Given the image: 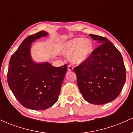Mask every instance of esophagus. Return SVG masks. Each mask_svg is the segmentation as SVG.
<instances>
[{"label":"esophagus","instance_id":"obj_1","mask_svg":"<svg viewBox=\"0 0 133 133\" xmlns=\"http://www.w3.org/2000/svg\"><path fill=\"white\" fill-rule=\"evenodd\" d=\"M68 71H72L73 69V67L71 65H68Z\"/></svg>","mask_w":133,"mask_h":133}]
</instances>
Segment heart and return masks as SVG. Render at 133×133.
Instances as JSON below:
<instances>
[{
	"label": "heart",
	"instance_id": "obj_1",
	"mask_svg": "<svg viewBox=\"0 0 133 133\" xmlns=\"http://www.w3.org/2000/svg\"><path fill=\"white\" fill-rule=\"evenodd\" d=\"M93 45L89 39L77 37L62 44L61 51L65 55H71V60L80 64L89 58L92 51Z\"/></svg>",
	"mask_w": 133,
	"mask_h": 133
}]
</instances>
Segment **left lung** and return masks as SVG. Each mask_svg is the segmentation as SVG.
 <instances>
[{
	"label": "left lung",
	"mask_w": 133,
	"mask_h": 133,
	"mask_svg": "<svg viewBox=\"0 0 133 133\" xmlns=\"http://www.w3.org/2000/svg\"><path fill=\"white\" fill-rule=\"evenodd\" d=\"M101 45L87 60L74 68L82 97L93 104L117 98L126 81V68L120 52L107 38L89 34Z\"/></svg>",
	"instance_id": "obj_1"
}]
</instances>
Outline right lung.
I'll use <instances>...</instances> for the list:
<instances>
[{
	"mask_svg": "<svg viewBox=\"0 0 133 133\" xmlns=\"http://www.w3.org/2000/svg\"><path fill=\"white\" fill-rule=\"evenodd\" d=\"M47 34L42 30L25 38L9 64V88L23 106L33 110H44L57 102L68 69L67 64L57 68L32 60V42Z\"/></svg>",
	"mask_w": 133,
	"mask_h": 133,
	"instance_id": "1",
	"label": "right lung"
}]
</instances>
